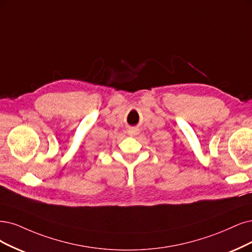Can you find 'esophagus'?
I'll list each match as a JSON object with an SVG mask.
<instances>
[{"instance_id": "34e87169", "label": "esophagus", "mask_w": 252, "mask_h": 252, "mask_svg": "<svg viewBox=\"0 0 252 252\" xmlns=\"http://www.w3.org/2000/svg\"><path fill=\"white\" fill-rule=\"evenodd\" d=\"M128 134H129V135H132V136H133V135H135V134H136V129H135V128L128 129Z\"/></svg>"}]
</instances>
